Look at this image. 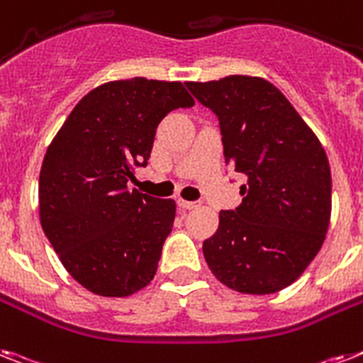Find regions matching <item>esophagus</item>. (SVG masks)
<instances>
[{
	"label": "esophagus",
	"instance_id": "1",
	"mask_svg": "<svg viewBox=\"0 0 363 363\" xmlns=\"http://www.w3.org/2000/svg\"><path fill=\"white\" fill-rule=\"evenodd\" d=\"M177 203H179V207L184 208V211H191V208L199 207V203L197 201H186V199H182V197H179V199H177Z\"/></svg>",
	"mask_w": 363,
	"mask_h": 363
}]
</instances>
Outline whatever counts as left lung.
<instances>
[{
	"label": "left lung",
	"mask_w": 363,
	"mask_h": 363,
	"mask_svg": "<svg viewBox=\"0 0 363 363\" xmlns=\"http://www.w3.org/2000/svg\"><path fill=\"white\" fill-rule=\"evenodd\" d=\"M218 115L225 164L246 175L242 203L220 212L203 255L218 281L244 294H272L296 281L325 242L332 175L319 138L257 76L186 82Z\"/></svg>",
	"instance_id": "left-lung-1"
}]
</instances>
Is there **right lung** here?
Here are the masks:
<instances>
[{"mask_svg": "<svg viewBox=\"0 0 363 363\" xmlns=\"http://www.w3.org/2000/svg\"><path fill=\"white\" fill-rule=\"evenodd\" d=\"M194 99L181 82H108L70 111L44 155L38 216L67 272L91 293L123 298L155 278L175 201L128 190L160 121Z\"/></svg>", "mask_w": 363, "mask_h": 363, "instance_id": "obj_1", "label": "right lung"}]
</instances>
